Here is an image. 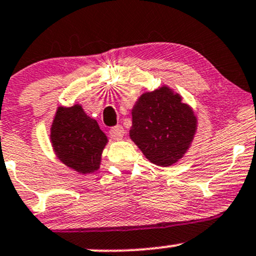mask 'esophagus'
I'll list each match as a JSON object with an SVG mask.
<instances>
[{"instance_id":"34e87169","label":"esophagus","mask_w":256,"mask_h":256,"mask_svg":"<svg viewBox=\"0 0 256 256\" xmlns=\"http://www.w3.org/2000/svg\"><path fill=\"white\" fill-rule=\"evenodd\" d=\"M124 134H125V130H124L122 126L120 125L114 126V128H112L110 131H109V134H110V137L113 140H122L124 137Z\"/></svg>"}]
</instances>
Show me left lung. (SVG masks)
Returning a JSON list of instances; mask_svg holds the SVG:
<instances>
[{
  "label": "left lung",
  "instance_id": "8db88e82",
  "mask_svg": "<svg viewBox=\"0 0 256 256\" xmlns=\"http://www.w3.org/2000/svg\"><path fill=\"white\" fill-rule=\"evenodd\" d=\"M196 130L193 109L170 87L146 92L132 108L130 138L144 156L159 166H170L184 156Z\"/></svg>",
  "mask_w": 256,
  "mask_h": 256
}]
</instances>
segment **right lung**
I'll return each instance as SVG.
<instances>
[{
  "label": "right lung",
  "mask_w": 256,
  "mask_h": 256,
  "mask_svg": "<svg viewBox=\"0 0 256 256\" xmlns=\"http://www.w3.org/2000/svg\"><path fill=\"white\" fill-rule=\"evenodd\" d=\"M50 137L57 158L70 169L82 175L100 169L108 138L80 104L58 106Z\"/></svg>",
  "instance_id": "1"
}]
</instances>
